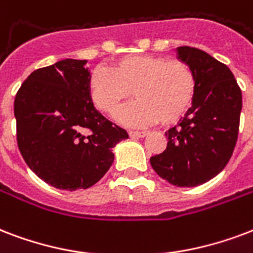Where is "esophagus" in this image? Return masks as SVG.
<instances>
[{"mask_svg":"<svg viewBox=\"0 0 253 253\" xmlns=\"http://www.w3.org/2000/svg\"><path fill=\"white\" fill-rule=\"evenodd\" d=\"M128 134H130L131 138H143L147 135V132L146 131H130Z\"/></svg>","mask_w":253,"mask_h":253,"instance_id":"obj_1","label":"esophagus"}]
</instances>
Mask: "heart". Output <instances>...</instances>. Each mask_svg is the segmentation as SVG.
I'll return each instance as SVG.
<instances>
[{
  "label": "heart",
  "instance_id": "1",
  "mask_svg": "<svg viewBox=\"0 0 253 253\" xmlns=\"http://www.w3.org/2000/svg\"><path fill=\"white\" fill-rule=\"evenodd\" d=\"M195 90V75L186 62L159 55H126L110 71L96 69L88 81L92 103L109 115L118 113L134 91L138 101L119 114L130 126L178 121L192 105Z\"/></svg>",
  "mask_w": 253,
  "mask_h": 253
}]
</instances>
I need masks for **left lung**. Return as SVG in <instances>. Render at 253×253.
Returning a JSON list of instances; mask_svg holds the SVG:
<instances>
[{"instance_id": "left-lung-1", "label": "left lung", "mask_w": 253, "mask_h": 253, "mask_svg": "<svg viewBox=\"0 0 253 253\" xmlns=\"http://www.w3.org/2000/svg\"><path fill=\"white\" fill-rule=\"evenodd\" d=\"M176 55L194 71L195 96L178 125L166 131L165 151L150 158V163L172 186L196 187L215 178L232 157L242 90L232 71L203 50L180 46Z\"/></svg>"}]
</instances>
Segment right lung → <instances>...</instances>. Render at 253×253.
Segmentation results:
<instances>
[{
	"label": "right lung",
	"mask_w": 253,
	"mask_h": 253,
	"mask_svg": "<svg viewBox=\"0 0 253 253\" xmlns=\"http://www.w3.org/2000/svg\"><path fill=\"white\" fill-rule=\"evenodd\" d=\"M86 59H62L33 71L14 99L17 143L37 176L59 190L94 186L128 134L94 107Z\"/></svg>",
	"instance_id": "obj_1"
}]
</instances>
